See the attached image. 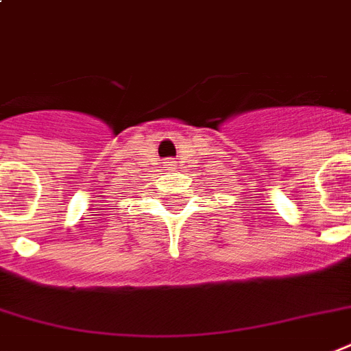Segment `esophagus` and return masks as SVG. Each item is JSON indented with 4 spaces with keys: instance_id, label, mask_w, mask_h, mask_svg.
Here are the masks:
<instances>
[{
    "instance_id": "obj_1",
    "label": "esophagus",
    "mask_w": 351,
    "mask_h": 351,
    "mask_svg": "<svg viewBox=\"0 0 351 351\" xmlns=\"http://www.w3.org/2000/svg\"><path fill=\"white\" fill-rule=\"evenodd\" d=\"M175 162H171V160H167V162H165V169H167V171H173V169H175Z\"/></svg>"
}]
</instances>
